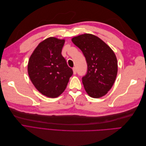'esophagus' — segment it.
Wrapping results in <instances>:
<instances>
[{"label": "esophagus", "instance_id": "esophagus-1", "mask_svg": "<svg viewBox=\"0 0 146 146\" xmlns=\"http://www.w3.org/2000/svg\"><path fill=\"white\" fill-rule=\"evenodd\" d=\"M72 70H73V72H74V74H76V73H77L76 68V67H74V68H72Z\"/></svg>", "mask_w": 146, "mask_h": 146}]
</instances>
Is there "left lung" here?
<instances>
[{
	"label": "left lung",
	"instance_id": "obj_1",
	"mask_svg": "<svg viewBox=\"0 0 146 146\" xmlns=\"http://www.w3.org/2000/svg\"><path fill=\"white\" fill-rule=\"evenodd\" d=\"M72 41L83 52L88 66L82 77L85 90L91 98L105 96L113 86L117 73V61L113 51L99 38L91 34L74 37Z\"/></svg>",
	"mask_w": 146,
	"mask_h": 146
}]
</instances>
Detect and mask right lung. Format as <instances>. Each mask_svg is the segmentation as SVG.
Segmentation results:
<instances>
[{"mask_svg": "<svg viewBox=\"0 0 146 146\" xmlns=\"http://www.w3.org/2000/svg\"><path fill=\"white\" fill-rule=\"evenodd\" d=\"M64 44V39L48 38L39 44L29 61L31 81L41 94L50 98L62 93L73 74L61 55Z\"/></svg>", "mask_w": 146, "mask_h": 146, "instance_id": "1", "label": "right lung"}]
</instances>
